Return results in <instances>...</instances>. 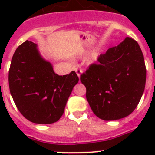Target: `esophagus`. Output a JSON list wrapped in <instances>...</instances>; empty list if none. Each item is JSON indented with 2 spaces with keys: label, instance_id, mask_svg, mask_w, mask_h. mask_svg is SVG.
Masks as SVG:
<instances>
[{
  "label": "esophagus",
  "instance_id": "34e87169",
  "mask_svg": "<svg viewBox=\"0 0 155 155\" xmlns=\"http://www.w3.org/2000/svg\"><path fill=\"white\" fill-rule=\"evenodd\" d=\"M74 70L75 71V72H76V74H77L78 77L80 78V75H81V74H82V70H81V69H80V68H74Z\"/></svg>",
  "mask_w": 155,
  "mask_h": 155
}]
</instances>
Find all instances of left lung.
<instances>
[{
	"label": "left lung",
	"instance_id": "left-lung-1",
	"mask_svg": "<svg viewBox=\"0 0 155 155\" xmlns=\"http://www.w3.org/2000/svg\"><path fill=\"white\" fill-rule=\"evenodd\" d=\"M80 75L94 114L104 120L134 112L144 92L147 70L139 45L131 38L111 47Z\"/></svg>",
	"mask_w": 155,
	"mask_h": 155
}]
</instances>
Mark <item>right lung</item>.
<instances>
[{"mask_svg":"<svg viewBox=\"0 0 155 155\" xmlns=\"http://www.w3.org/2000/svg\"><path fill=\"white\" fill-rule=\"evenodd\" d=\"M78 81L75 71L63 76L55 74L33 42L25 41L13 54L9 90L18 110L31 122L46 125L58 121Z\"/></svg>","mask_w":155,"mask_h":155,"instance_id":"add662e5","label":"right lung"}]
</instances>
